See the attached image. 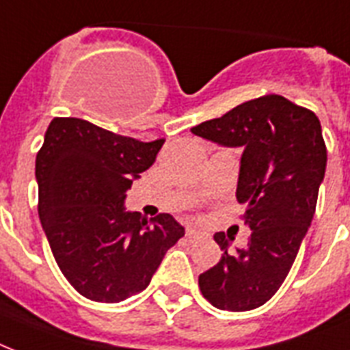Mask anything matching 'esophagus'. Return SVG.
<instances>
[{
	"label": "esophagus",
	"instance_id": "1",
	"mask_svg": "<svg viewBox=\"0 0 350 350\" xmlns=\"http://www.w3.org/2000/svg\"><path fill=\"white\" fill-rule=\"evenodd\" d=\"M186 235H188L189 239H204L206 237L204 232L199 228H195V226H188V228H186Z\"/></svg>",
	"mask_w": 350,
	"mask_h": 350
}]
</instances>
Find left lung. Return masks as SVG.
<instances>
[{
  "label": "left lung",
  "instance_id": "obj_1",
  "mask_svg": "<svg viewBox=\"0 0 350 350\" xmlns=\"http://www.w3.org/2000/svg\"><path fill=\"white\" fill-rule=\"evenodd\" d=\"M191 133L224 148H241L237 200L252 230L245 248L217 232L221 261L199 275L202 296L215 308L245 312L265 305L291 272L310 228L327 167L321 124L312 111L279 94L237 105Z\"/></svg>",
  "mask_w": 350,
  "mask_h": 350
}]
</instances>
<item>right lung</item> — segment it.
I'll use <instances>...</instances> for the list:
<instances>
[{
    "mask_svg": "<svg viewBox=\"0 0 350 350\" xmlns=\"http://www.w3.org/2000/svg\"><path fill=\"white\" fill-rule=\"evenodd\" d=\"M164 142H140L82 118L49 124L36 155L38 213L59 270L83 297L120 303L142 292L184 235L170 213L148 223L124 206Z\"/></svg>",
    "mask_w": 350,
    "mask_h": 350,
    "instance_id": "right-lung-1",
    "label": "right lung"
}]
</instances>
